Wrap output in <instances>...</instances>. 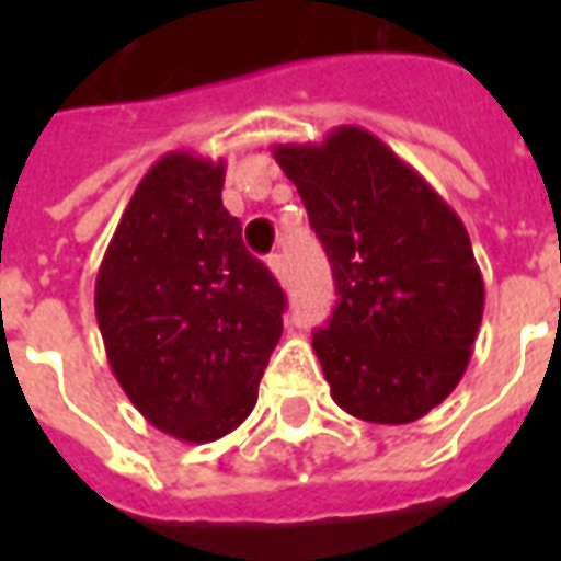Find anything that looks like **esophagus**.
<instances>
[{"instance_id": "34e87169", "label": "esophagus", "mask_w": 561, "mask_h": 561, "mask_svg": "<svg viewBox=\"0 0 561 561\" xmlns=\"http://www.w3.org/2000/svg\"><path fill=\"white\" fill-rule=\"evenodd\" d=\"M267 267H270V273H273V276H276V279H285V273H288V267H285V257L279 255V252H273V255L267 257Z\"/></svg>"}]
</instances>
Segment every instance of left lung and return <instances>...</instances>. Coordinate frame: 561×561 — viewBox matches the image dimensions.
Wrapping results in <instances>:
<instances>
[{"label": "left lung", "mask_w": 561, "mask_h": 561, "mask_svg": "<svg viewBox=\"0 0 561 561\" xmlns=\"http://www.w3.org/2000/svg\"><path fill=\"white\" fill-rule=\"evenodd\" d=\"M340 300L312 333L330 397L369 423H412L457 388L483 316L466 225L366 128L276 144Z\"/></svg>", "instance_id": "obj_1"}]
</instances>
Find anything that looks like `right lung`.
<instances>
[{
    "instance_id": "right-lung-1",
    "label": "right lung",
    "mask_w": 561,
    "mask_h": 561,
    "mask_svg": "<svg viewBox=\"0 0 561 561\" xmlns=\"http://www.w3.org/2000/svg\"><path fill=\"white\" fill-rule=\"evenodd\" d=\"M225 161L161 156L95 279L107 364L156 430L204 445L252 414L285 294L221 207Z\"/></svg>"
}]
</instances>
